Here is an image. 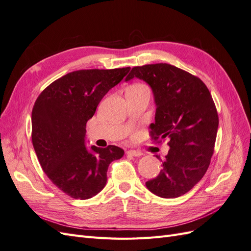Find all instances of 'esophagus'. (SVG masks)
I'll return each instance as SVG.
<instances>
[{
	"label": "esophagus",
	"mask_w": 251,
	"mask_h": 251,
	"mask_svg": "<svg viewBox=\"0 0 251 251\" xmlns=\"http://www.w3.org/2000/svg\"><path fill=\"white\" fill-rule=\"evenodd\" d=\"M126 154L130 155V156H133V157H139V156L142 155L141 151H135V150H128V151H126Z\"/></svg>",
	"instance_id": "obj_1"
}]
</instances>
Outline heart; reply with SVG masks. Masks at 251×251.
I'll return each instance as SVG.
<instances>
[{
    "instance_id": "b5f03b06",
    "label": "heart",
    "mask_w": 251,
    "mask_h": 251,
    "mask_svg": "<svg viewBox=\"0 0 251 251\" xmlns=\"http://www.w3.org/2000/svg\"><path fill=\"white\" fill-rule=\"evenodd\" d=\"M141 89H147V88L144 87V86H142V85H134L128 90H141Z\"/></svg>"
}]
</instances>
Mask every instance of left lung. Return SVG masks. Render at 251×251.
<instances>
[{"label": "left lung", "mask_w": 251, "mask_h": 251, "mask_svg": "<svg viewBox=\"0 0 251 251\" xmlns=\"http://www.w3.org/2000/svg\"><path fill=\"white\" fill-rule=\"evenodd\" d=\"M137 77L151 87L156 104L154 139H169L170 151L149 191L166 199L186 194L206 173L214 153L219 117L207 87L191 73L169 64L134 67L126 81Z\"/></svg>", "instance_id": "8db88e82"}]
</instances>
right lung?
<instances>
[{"instance_id": "add662e5", "label": "right lung", "mask_w": 251, "mask_h": 251, "mask_svg": "<svg viewBox=\"0 0 251 251\" xmlns=\"http://www.w3.org/2000/svg\"><path fill=\"white\" fill-rule=\"evenodd\" d=\"M131 68L78 70L53 81L33 105L32 144L43 171L74 199H90L107 183L112 161L124 156L116 146H86V124L98 103Z\"/></svg>"}]
</instances>
